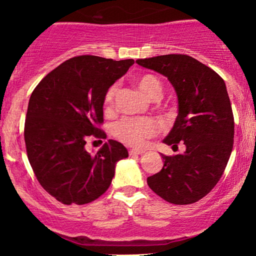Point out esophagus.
Listing matches in <instances>:
<instances>
[{
  "label": "esophagus",
  "instance_id": "34e87169",
  "mask_svg": "<svg viewBox=\"0 0 256 256\" xmlns=\"http://www.w3.org/2000/svg\"><path fill=\"white\" fill-rule=\"evenodd\" d=\"M146 150H142V149H130L129 150V155H142V154H144Z\"/></svg>",
  "mask_w": 256,
  "mask_h": 256
}]
</instances>
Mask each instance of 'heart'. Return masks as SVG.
Masks as SVG:
<instances>
[{"label": "heart", "instance_id": "obj_1", "mask_svg": "<svg viewBox=\"0 0 256 256\" xmlns=\"http://www.w3.org/2000/svg\"><path fill=\"white\" fill-rule=\"evenodd\" d=\"M138 88L150 99H157L162 94V85L160 80L152 74L140 76L136 80ZM118 86L113 85L107 90L104 94V104L106 110L113 106ZM158 132V124L150 118H124L112 128V132L118 140L130 146H143L152 136Z\"/></svg>", "mask_w": 256, "mask_h": 256}]
</instances>
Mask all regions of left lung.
I'll return each instance as SVG.
<instances>
[{
  "mask_svg": "<svg viewBox=\"0 0 256 256\" xmlns=\"http://www.w3.org/2000/svg\"><path fill=\"white\" fill-rule=\"evenodd\" d=\"M174 86L178 115L163 142L184 154L162 155L164 166L148 177L149 188L164 200L188 205L205 197L222 178L234 141V118L225 82L218 73L186 54L138 59Z\"/></svg>",
  "mask_w": 256,
  "mask_h": 256,
  "instance_id": "8db88e82",
  "label": "left lung"
}]
</instances>
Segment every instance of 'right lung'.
<instances>
[{
	"mask_svg": "<svg viewBox=\"0 0 256 256\" xmlns=\"http://www.w3.org/2000/svg\"><path fill=\"white\" fill-rule=\"evenodd\" d=\"M132 64V59L79 56L44 76L31 94L24 126L28 158L44 190L62 204L99 198L110 188L116 163L128 157L114 140L94 156L85 144L90 136L106 138L99 128L104 94Z\"/></svg>",
	"mask_w": 256,
	"mask_h": 256,
	"instance_id": "1",
	"label": "right lung"
}]
</instances>
